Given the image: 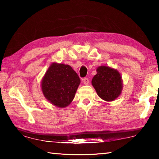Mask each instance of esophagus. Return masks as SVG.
<instances>
[{
  "mask_svg": "<svg viewBox=\"0 0 159 159\" xmlns=\"http://www.w3.org/2000/svg\"><path fill=\"white\" fill-rule=\"evenodd\" d=\"M83 82L85 85H88L89 83V79L88 78H84V79H83Z\"/></svg>",
  "mask_w": 159,
  "mask_h": 159,
  "instance_id": "esophagus-1",
  "label": "esophagus"
}]
</instances>
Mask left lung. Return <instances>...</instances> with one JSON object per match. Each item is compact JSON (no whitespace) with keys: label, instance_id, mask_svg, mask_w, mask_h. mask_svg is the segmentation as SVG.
<instances>
[{"label":"left lung","instance_id":"1","mask_svg":"<svg viewBox=\"0 0 159 159\" xmlns=\"http://www.w3.org/2000/svg\"><path fill=\"white\" fill-rule=\"evenodd\" d=\"M96 71L92 85L98 95L104 101L115 100L123 90V80L119 71L108 66H99Z\"/></svg>","mask_w":159,"mask_h":159}]
</instances>
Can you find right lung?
I'll return each instance as SVG.
<instances>
[{"label": "right lung", "instance_id": "right-lung-1", "mask_svg": "<svg viewBox=\"0 0 159 159\" xmlns=\"http://www.w3.org/2000/svg\"><path fill=\"white\" fill-rule=\"evenodd\" d=\"M80 83V78L68 64L52 62L41 80L43 94L54 106H69Z\"/></svg>", "mask_w": 159, "mask_h": 159}]
</instances>
